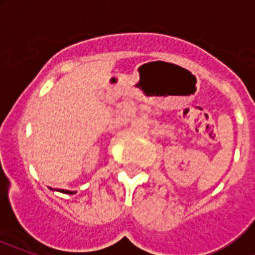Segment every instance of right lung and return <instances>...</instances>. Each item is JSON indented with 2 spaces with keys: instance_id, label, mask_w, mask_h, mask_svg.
Returning <instances> with one entry per match:
<instances>
[{
  "instance_id": "right-lung-1",
  "label": "right lung",
  "mask_w": 255,
  "mask_h": 255,
  "mask_svg": "<svg viewBox=\"0 0 255 255\" xmlns=\"http://www.w3.org/2000/svg\"><path fill=\"white\" fill-rule=\"evenodd\" d=\"M58 192H62V193H67V194H74L75 192H71V190H65V189H59Z\"/></svg>"
}]
</instances>
